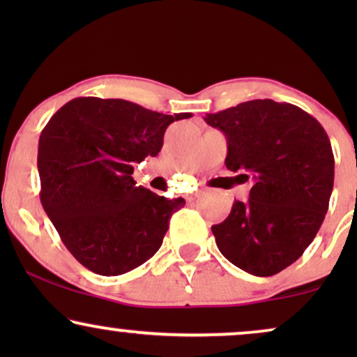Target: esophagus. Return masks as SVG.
Masks as SVG:
<instances>
[{
    "instance_id": "esophagus-1",
    "label": "esophagus",
    "mask_w": 357,
    "mask_h": 357,
    "mask_svg": "<svg viewBox=\"0 0 357 357\" xmlns=\"http://www.w3.org/2000/svg\"><path fill=\"white\" fill-rule=\"evenodd\" d=\"M197 198H198V193H192V195H188V197H187V202L192 203V202H195V199H197Z\"/></svg>"
}]
</instances>
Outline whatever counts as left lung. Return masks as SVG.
Here are the masks:
<instances>
[{
  "mask_svg": "<svg viewBox=\"0 0 357 357\" xmlns=\"http://www.w3.org/2000/svg\"><path fill=\"white\" fill-rule=\"evenodd\" d=\"M204 121L226 135V167L253 178L248 202L234 203L226 221L211 227L219 252L253 276L276 275L304 253L328 211V135L299 107L271 99L242 102Z\"/></svg>",
  "mask_w": 357,
  "mask_h": 357,
  "instance_id": "left-lung-1",
  "label": "left lung"
}]
</instances>
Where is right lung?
Wrapping results in <instances>:
<instances>
[{
  "label": "right lung",
  "mask_w": 357,
  "mask_h": 357,
  "mask_svg": "<svg viewBox=\"0 0 357 357\" xmlns=\"http://www.w3.org/2000/svg\"><path fill=\"white\" fill-rule=\"evenodd\" d=\"M123 99L77 97L52 116L38 139L40 202L61 242L87 270L119 276L149 260L183 198L136 187L133 165L155 158L170 123Z\"/></svg>",
  "instance_id": "obj_1"
}]
</instances>
